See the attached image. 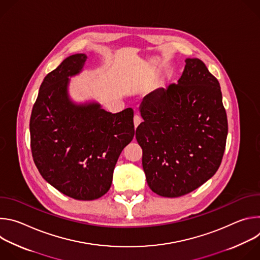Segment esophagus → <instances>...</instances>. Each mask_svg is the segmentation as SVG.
<instances>
[{
    "label": "esophagus",
    "mask_w": 260,
    "mask_h": 260,
    "mask_svg": "<svg viewBox=\"0 0 260 260\" xmlns=\"http://www.w3.org/2000/svg\"><path fill=\"white\" fill-rule=\"evenodd\" d=\"M141 122H142V118H141V116H140L139 114H136V115L134 116V124H135V126L137 127Z\"/></svg>",
    "instance_id": "1"
}]
</instances>
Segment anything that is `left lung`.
Returning <instances> with one entry per match:
<instances>
[{
    "instance_id": "left-lung-1",
    "label": "left lung",
    "mask_w": 260,
    "mask_h": 260,
    "mask_svg": "<svg viewBox=\"0 0 260 260\" xmlns=\"http://www.w3.org/2000/svg\"><path fill=\"white\" fill-rule=\"evenodd\" d=\"M178 83L145 96L136 129L150 189L178 198L215 175L223 157L228 116L218 80L199 58H186Z\"/></svg>"
}]
</instances>
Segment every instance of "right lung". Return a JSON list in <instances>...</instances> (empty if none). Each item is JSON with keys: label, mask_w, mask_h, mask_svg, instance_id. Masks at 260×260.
<instances>
[{"label": "right lung", "mask_w": 260, "mask_h": 260, "mask_svg": "<svg viewBox=\"0 0 260 260\" xmlns=\"http://www.w3.org/2000/svg\"><path fill=\"white\" fill-rule=\"evenodd\" d=\"M86 58L71 55L47 74L29 120L37 169L54 188L79 201L108 192L117 159L135 136L132 108L112 114L96 103L75 105L69 99V76L78 74Z\"/></svg>", "instance_id": "add662e5"}]
</instances>
